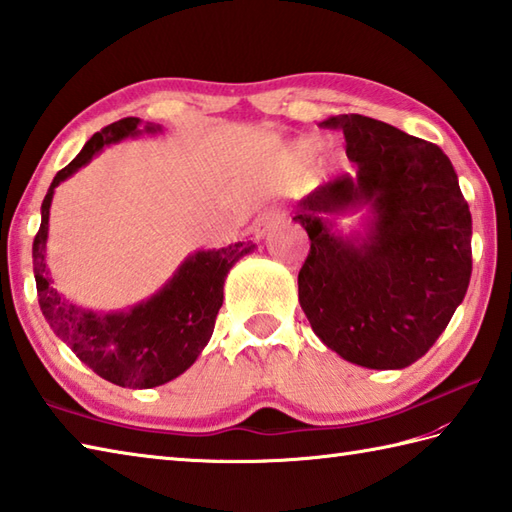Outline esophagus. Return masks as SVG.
Wrapping results in <instances>:
<instances>
[{
	"label": "esophagus",
	"instance_id": "34e87169",
	"mask_svg": "<svg viewBox=\"0 0 512 512\" xmlns=\"http://www.w3.org/2000/svg\"><path fill=\"white\" fill-rule=\"evenodd\" d=\"M286 217V211L284 206H270V209H266L262 215L257 217V224H255V231L259 237H264L270 228H275L279 222H284Z\"/></svg>",
	"mask_w": 512,
	"mask_h": 512
}]
</instances>
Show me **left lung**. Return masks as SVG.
<instances>
[{
  "label": "left lung",
  "mask_w": 512,
  "mask_h": 512,
  "mask_svg": "<svg viewBox=\"0 0 512 512\" xmlns=\"http://www.w3.org/2000/svg\"><path fill=\"white\" fill-rule=\"evenodd\" d=\"M345 136L356 171L325 182L299 204L310 253L299 270V303L314 334L345 361L407 367L447 328L471 281V211L447 154L361 114L323 123ZM374 199L373 242L361 249L318 217Z\"/></svg>",
  "instance_id": "1"
}]
</instances>
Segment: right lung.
<instances>
[{
  "mask_svg": "<svg viewBox=\"0 0 512 512\" xmlns=\"http://www.w3.org/2000/svg\"><path fill=\"white\" fill-rule=\"evenodd\" d=\"M138 123L140 118L129 116L103 127L85 143L81 154L54 176L41 204V226L32 242V264L43 317L79 361L114 385L149 389L180 376L204 350L222 308L228 270L255 244L246 239L228 248L202 250L182 264L178 275L156 297L127 312L94 314L57 295L43 255L54 187L90 162L105 145L136 134Z\"/></svg>",
  "mask_w": 512,
  "mask_h": 512,
  "instance_id": "add662e5",
  "label": "right lung"
}]
</instances>
